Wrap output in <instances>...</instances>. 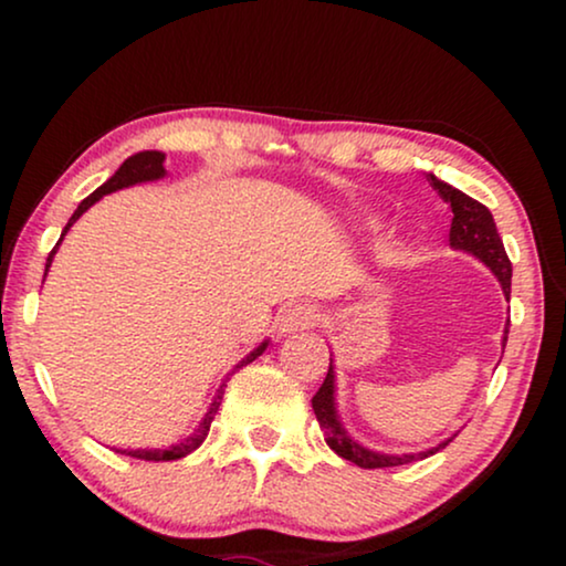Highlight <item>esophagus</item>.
Listing matches in <instances>:
<instances>
[{
    "instance_id": "esophagus-1",
    "label": "esophagus",
    "mask_w": 566,
    "mask_h": 566,
    "mask_svg": "<svg viewBox=\"0 0 566 566\" xmlns=\"http://www.w3.org/2000/svg\"><path fill=\"white\" fill-rule=\"evenodd\" d=\"M316 322H319V312H316V306L293 304L289 308H283L281 319H277V327H281V332H285V335H293V332L316 327Z\"/></svg>"
}]
</instances>
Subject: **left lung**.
<instances>
[{"mask_svg":"<svg viewBox=\"0 0 566 566\" xmlns=\"http://www.w3.org/2000/svg\"><path fill=\"white\" fill-rule=\"evenodd\" d=\"M430 185L440 192V198L446 203H451L453 211V221H451V247L463 252H471L474 258L484 262L486 268L492 270L494 275L500 277L502 291L510 298V277H513V265H510L505 247H502V239L497 234V227H494V219L490 213V208L479 203V200L469 198L467 192L451 188L443 180H438L436 175H430ZM505 343H507V329H505ZM314 415L319 424L324 428V440L327 446L335 451L337 455H343L345 461L355 463L360 469H386V467H405V463L428 459L440 448H446L451 440H446L443 446L430 448L424 453H409V455H384V453H374L368 448H363L350 440V436L343 430V424L337 420L335 412V370H332V358H329V370L324 384L319 386V391L314 394L312 399Z\"/></svg>","mask_w":566,"mask_h":566,"instance_id":"obj_1","label":"left lung"}]
</instances>
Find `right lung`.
Instances as JSON below:
<instances>
[{"instance_id": "obj_1", "label": "right lung", "mask_w": 566, "mask_h": 566, "mask_svg": "<svg viewBox=\"0 0 566 566\" xmlns=\"http://www.w3.org/2000/svg\"><path fill=\"white\" fill-rule=\"evenodd\" d=\"M161 175H165V154H161V151H138V154H134V157H128V159L120 165L118 172H115V175L111 177V180H107L105 185H99V188H97L95 192H92V196H87V198L82 200L80 208H76L72 219H69L64 231H61V239H64L69 227H72V223H74L76 219H80V216H82L84 211H87V208H90L92 203H97L99 198L107 196V192L120 190V188H128V185H136V182L159 180ZM61 239L56 242V247H53V250L49 252V260H45V273H49L51 260H53V254H56V250H59ZM43 277H45V275H43ZM265 347H268V343H262V345L258 347V350H252L250 355H247V358H244L242 363H239L237 368H242V366H247V363H252L254 358H258V355H262V350H265ZM221 397H223V386L219 389V394H216L213 405H211V409H208V415L203 417V422H200V428H198L196 432H192V436H190L188 440H182V443H177V446H172V448H157V451H120V453L134 455V459H142V461H177V459H182V455L192 453L200 443H203L206 436H208V430H211L213 417H216V412H219Z\"/></svg>"}]
</instances>
